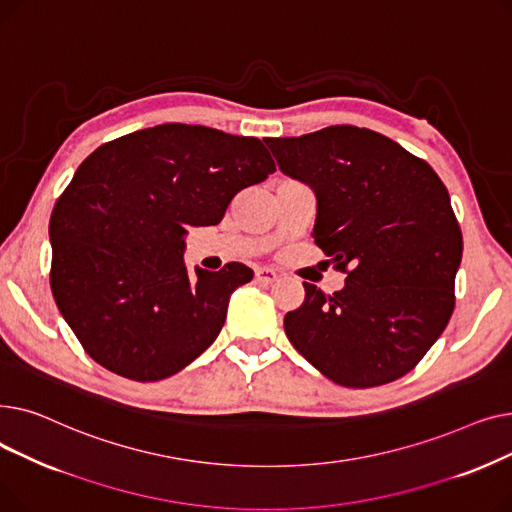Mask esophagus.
Wrapping results in <instances>:
<instances>
[{
    "instance_id": "1",
    "label": "esophagus",
    "mask_w": 512,
    "mask_h": 512,
    "mask_svg": "<svg viewBox=\"0 0 512 512\" xmlns=\"http://www.w3.org/2000/svg\"><path fill=\"white\" fill-rule=\"evenodd\" d=\"M276 278H278V274H276V270H272V267H257L255 270V280L259 284H272Z\"/></svg>"
}]
</instances>
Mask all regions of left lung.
Returning <instances> with one entry per match:
<instances>
[{
  "label": "left lung",
  "instance_id": "8db88e82",
  "mask_svg": "<svg viewBox=\"0 0 512 512\" xmlns=\"http://www.w3.org/2000/svg\"><path fill=\"white\" fill-rule=\"evenodd\" d=\"M265 145L315 191V245L346 274L334 294L303 282L305 303L284 317L288 340L340 386L402 378L454 311L463 234L444 182L369 128L340 124Z\"/></svg>",
  "mask_w": 512,
  "mask_h": 512
}]
</instances>
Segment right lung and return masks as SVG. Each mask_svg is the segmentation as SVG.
<instances>
[{
	"label": "right lung",
	"mask_w": 512,
	"mask_h": 512,
	"mask_svg": "<svg viewBox=\"0 0 512 512\" xmlns=\"http://www.w3.org/2000/svg\"><path fill=\"white\" fill-rule=\"evenodd\" d=\"M276 172L255 137L159 124L103 143L51 211L53 299L85 353L134 382L174 375L218 338L242 263L188 274V226L220 224L242 188Z\"/></svg>",
	"instance_id": "add662e5"
}]
</instances>
